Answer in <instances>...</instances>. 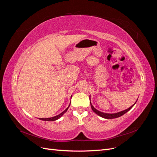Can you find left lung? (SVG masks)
Returning a JSON list of instances; mask_svg holds the SVG:
<instances>
[{
	"instance_id": "1",
	"label": "left lung",
	"mask_w": 157,
	"mask_h": 157,
	"mask_svg": "<svg viewBox=\"0 0 157 157\" xmlns=\"http://www.w3.org/2000/svg\"><path fill=\"white\" fill-rule=\"evenodd\" d=\"M136 102H137V101H136ZM136 102L132 106H130L129 108L124 110V111H120V112H118V113H111H111H102V112L99 111H98L97 109H96L94 107V106H92V105L91 104V103H90V105H91V108L92 109V111H94L95 113H96V114H97L98 115L102 117V118H105V119H114V118H117V117H121L123 115H124L125 113L129 111V110L131 109L133 107V106H134V105L136 104Z\"/></svg>"
}]
</instances>
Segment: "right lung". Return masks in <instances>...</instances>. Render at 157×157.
I'll list each match as a JSON object with an SVG mask.
<instances>
[{
  "label": "right lung",
  "instance_id": "add662e5",
  "mask_svg": "<svg viewBox=\"0 0 157 157\" xmlns=\"http://www.w3.org/2000/svg\"><path fill=\"white\" fill-rule=\"evenodd\" d=\"M69 106H68L67 108L63 112H62L61 113H60L59 115H56V116H55V117H50V118H40V120H43V121H56V120H57L58 119H59L60 117H61L64 114V113L67 111L68 110V109H69Z\"/></svg>",
  "mask_w": 157,
  "mask_h": 157
}]
</instances>
